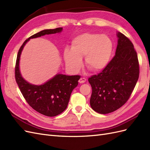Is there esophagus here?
Here are the masks:
<instances>
[{"instance_id": "esophagus-1", "label": "esophagus", "mask_w": 150, "mask_h": 150, "mask_svg": "<svg viewBox=\"0 0 150 150\" xmlns=\"http://www.w3.org/2000/svg\"><path fill=\"white\" fill-rule=\"evenodd\" d=\"M86 81V79H85V78H83V77H81L80 79V80H79V83H84Z\"/></svg>"}]
</instances>
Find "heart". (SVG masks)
Wrapping results in <instances>:
<instances>
[{
  "label": "heart",
  "instance_id": "heart-1",
  "mask_svg": "<svg viewBox=\"0 0 150 150\" xmlns=\"http://www.w3.org/2000/svg\"><path fill=\"white\" fill-rule=\"evenodd\" d=\"M113 51V42L105 34L85 33L73 39L71 49L64 50L67 66L74 72L82 67V57L85 56V64L91 70L98 71L110 62Z\"/></svg>",
  "mask_w": 150,
  "mask_h": 150
}]
</instances>
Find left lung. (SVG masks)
Here are the masks:
<instances>
[{"instance_id":"obj_1","label":"left lung","mask_w":150,"mask_h":150,"mask_svg":"<svg viewBox=\"0 0 150 150\" xmlns=\"http://www.w3.org/2000/svg\"><path fill=\"white\" fill-rule=\"evenodd\" d=\"M115 55L98 75L88 79L92 87L91 108L101 114L120 108L128 101L139 79V64L134 45L118 32Z\"/></svg>"}]
</instances>
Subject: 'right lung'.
<instances>
[{"mask_svg": "<svg viewBox=\"0 0 150 150\" xmlns=\"http://www.w3.org/2000/svg\"><path fill=\"white\" fill-rule=\"evenodd\" d=\"M62 28L44 30L30 37L19 49L15 66V79L26 101L33 110L47 117L56 116L66 110L71 92L78 85L80 75L57 74L43 85H32L21 76L19 61L22 50L30 38L59 33Z\"/></svg>", "mask_w": 150, "mask_h": 150, "instance_id": "1", "label": "right lung"}]
</instances>
